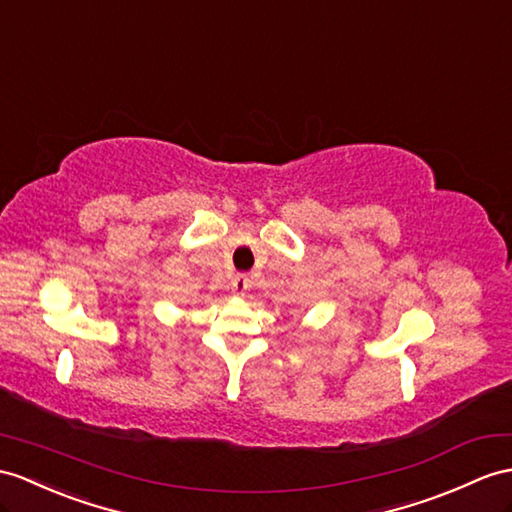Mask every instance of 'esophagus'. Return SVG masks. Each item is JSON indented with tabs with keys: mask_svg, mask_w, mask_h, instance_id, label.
<instances>
[{
	"mask_svg": "<svg viewBox=\"0 0 512 512\" xmlns=\"http://www.w3.org/2000/svg\"><path fill=\"white\" fill-rule=\"evenodd\" d=\"M247 289H249V278L245 276V273H239V276L232 280V291L236 295H245Z\"/></svg>",
	"mask_w": 512,
	"mask_h": 512,
	"instance_id": "obj_1",
	"label": "esophagus"
}]
</instances>
